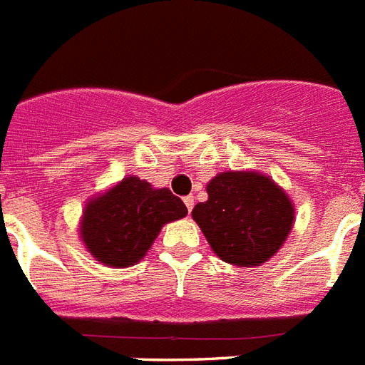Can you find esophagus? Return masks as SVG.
Listing matches in <instances>:
<instances>
[{
  "instance_id": "esophagus-1",
  "label": "esophagus",
  "mask_w": 365,
  "mask_h": 365,
  "mask_svg": "<svg viewBox=\"0 0 365 365\" xmlns=\"http://www.w3.org/2000/svg\"><path fill=\"white\" fill-rule=\"evenodd\" d=\"M185 205L186 208H188V212H192V208H194V195H186Z\"/></svg>"
}]
</instances>
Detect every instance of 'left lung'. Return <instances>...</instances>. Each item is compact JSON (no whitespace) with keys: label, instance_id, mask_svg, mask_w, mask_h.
<instances>
[{"label":"left lung","instance_id":"1","mask_svg":"<svg viewBox=\"0 0 365 365\" xmlns=\"http://www.w3.org/2000/svg\"><path fill=\"white\" fill-rule=\"evenodd\" d=\"M207 192L208 199L195 205L192 217L223 262L260 266L284 244L294 207L269 177L227 171L208 182Z\"/></svg>","mask_w":365,"mask_h":365}]
</instances>
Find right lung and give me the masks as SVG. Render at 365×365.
<instances>
[{
  "mask_svg": "<svg viewBox=\"0 0 365 365\" xmlns=\"http://www.w3.org/2000/svg\"><path fill=\"white\" fill-rule=\"evenodd\" d=\"M188 208L168 188L155 190L127 177L86 205L81 236L99 262L129 267L148 253L164 223L180 220Z\"/></svg>",
  "mask_w": 365,
  "mask_h": 365,
  "instance_id": "add662e5",
  "label": "right lung"
}]
</instances>
